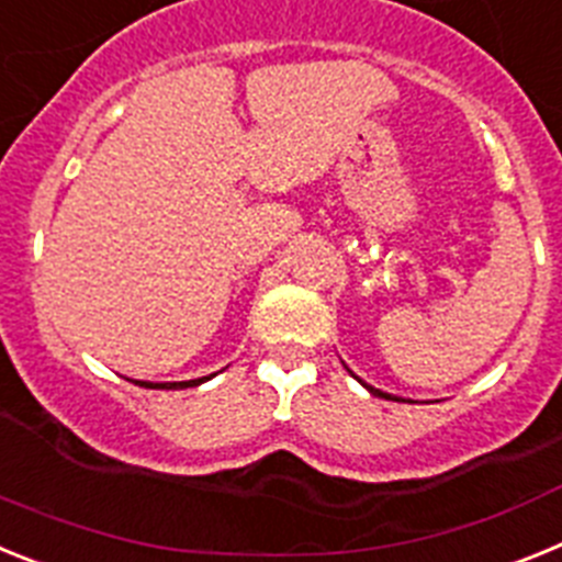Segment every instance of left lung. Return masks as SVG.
Wrapping results in <instances>:
<instances>
[{"mask_svg":"<svg viewBox=\"0 0 562 562\" xmlns=\"http://www.w3.org/2000/svg\"><path fill=\"white\" fill-rule=\"evenodd\" d=\"M360 382H362V380H360ZM362 385H366V382H362ZM366 389H369L371 394H374V396H385V400H396V396H391V394H382L380 389H371V385H366Z\"/></svg>","mask_w":562,"mask_h":562,"instance_id":"left-lung-1","label":"left lung"}]
</instances>
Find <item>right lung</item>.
<instances>
[{"label":"right lung","instance_id":"right-lung-1","mask_svg":"<svg viewBox=\"0 0 562 562\" xmlns=\"http://www.w3.org/2000/svg\"><path fill=\"white\" fill-rule=\"evenodd\" d=\"M211 380V376H200V380H188V382H143V385H148V389H193V385H200V382Z\"/></svg>","mask_w":562,"mask_h":562}]
</instances>
